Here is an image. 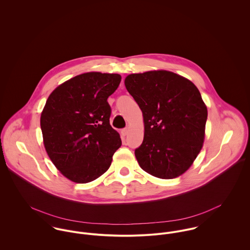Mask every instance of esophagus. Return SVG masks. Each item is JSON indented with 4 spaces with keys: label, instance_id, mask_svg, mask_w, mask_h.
Listing matches in <instances>:
<instances>
[{
    "label": "esophagus",
    "instance_id": "1",
    "mask_svg": "<svg viewBox=\"0 0 250 250\" xmlns=\"http://www.w3.org/2000/svg\"><path fill=\"white\" fill-rule=\"evenodd\" d=\"M128 133H129V129H128V128L122 129V130L120 131V134H121V136H123V137L127 136V135H128Z\"/></svg>",
    "mask_w": 250,
    "mask_h": 250
}]
</instances>
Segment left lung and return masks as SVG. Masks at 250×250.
Masks as SVG:
<instances>
[{
	"label": "left lung",
	"mask_w": 250,
	"mask_h": 250,
	"mask_svg": "<svg viewBox=\"0 0 250 250\" xmlns=\"http://www.w3.org/2000/svg\"><path fill=\"white\" fill-rule=\"evenodd\" d=\"M124 83L143 111L144 138L135 151L140 167L157 178L182 175L205 140L208 110L198 88L167 70L130 74Z\"/></svg>",
	"instance_id": "left-lung-1"
}]
</instances>
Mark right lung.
Returning <instances> with one entry per match:
<instances>
[{"label": "right lung", "mask_w": 250, "mask_h": 250, "mask_svg": "<svg viewBox=\"0 0 250 250\" xmlns=\"http://www.w3.org/2000/svg\"><path fill=\"white\" fill-rule=\"evenodd\" d=\"M119 74L87 72L57 86L40 116L45 150L60 172L85 184L103 175L121 146L109 124L107 102L118 87Z\"/></svg>", "instance_id": "obj_1"}]
</instances>
